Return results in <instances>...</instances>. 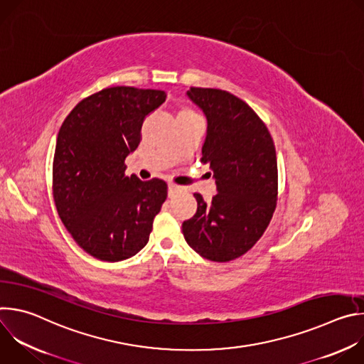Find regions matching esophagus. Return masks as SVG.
Segmentation results:
<instances>
[{"instance_id": "esophagus-1", "label": "esophagus", "mask_w": 364, "mask_h": 364, "mask_svg": "<svg viewBox=\"0 0 364 364\" xmlns=\"http://www.w3.org/2000/svg\"><path fill=\"white\" fill-rule=\"evenodd\" d=\"M181 188H183L181 186H177V184H174V183H170V184H168V196H174V194L178 193Z\"/></svg>"}]
</instances>
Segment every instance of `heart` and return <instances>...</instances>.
<instances>
[{"label": "heart", "instance_id": "b5f03b06", "mask_svg": "<svg viewBox=\"0 0 364 364\" xmlns=\"http://www.w3.org/2000/svg\"><path fill=\"white\" fill-rule=\"evenodd\" d=\"M183 112H191V111H183Z\"/></svg>", "mask_w": 364, "mask_h": 364}]
</instances>
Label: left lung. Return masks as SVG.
Segmentation results:
<instances>
[{"instance_id": "1", "label": "left lung", "mask_w": 364, "mask_h": 364, "mask_svg": "<svg viewBox=\"0 0 364 364\" xmlns=\"http://www.w3.org/2000/svg\"><path fill=\"white\" fill-rule=\"evenodd\" d=\"M187 95L207 117L201 163L210 164L218 194L207 204L194 193L197 212L183 223V235L200 256L229 262L253 247L274 216L277 151L264 121L237 96L212 87Z\"/></svg>"}]
</instances>
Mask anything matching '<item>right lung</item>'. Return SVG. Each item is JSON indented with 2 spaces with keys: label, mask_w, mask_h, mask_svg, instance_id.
Instances as JSON below:
<instances>
[{
  "label": "right lung",
  "mask_w": 364,
  "mask_h": 364,
  "mask_svg": "<svg viewBox=\"0 0 364 364\" xmlns=\"http://www.w3.org/2000/svg\"><path fill=\"white\" fill-rule=\"evenodd\" d=\"M166 97L164 90L107 87L80 100L60 127L51 183L56 209L75 242L100 261L138 253L167 198L164 180L125 176L145 117Z\"/></svg>",
  "instance_id": "obj_1"
}]
</instances>
